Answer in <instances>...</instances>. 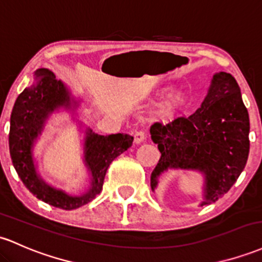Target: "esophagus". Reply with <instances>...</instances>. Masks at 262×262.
<instances>
[{
  "instance_id": "1",
  "label": "esophagus",
  "mask_w": 262,
  "mask_h": 262,
  "mask_svg": "<svg viewBox=\"0 0 262 262\" xmlns=\"http://www.w3.org/2000/svg\"><path fill=\"white\" fill-rule=\"evenodd\" d=\"M145 139H146V134L144 130L136 132V134H134V143H136V144H140V143L145 142Z\"/></svg>"
}]
</instances>
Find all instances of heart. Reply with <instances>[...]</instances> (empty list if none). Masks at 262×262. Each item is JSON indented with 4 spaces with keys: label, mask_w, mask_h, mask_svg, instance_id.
<instances>
[{
    "label": "heart",
    "mask_w": 262,
    "mask_h": 262,
    "mask_svg": "<svg viewBox=\"0 0 262 262\" xmlns=\"http://www.w3.org/2000/svg\"><path fill=\"white\" fill-rule=\"evenodd\" d=\"M180 104H182V100L179 98H171L169 99L168 102H165L164 104L160 105V113L164 114V116H171V114H174L175 112L178 111L180 107Z\"/></svg>",
    "instance_id": "1"
}]
</instances>
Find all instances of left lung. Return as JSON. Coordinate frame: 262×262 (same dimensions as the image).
I'll list each match as a JSON object with an SVG mask.
<instances>
[{
	"label": "left lung",
	"instance_id": "obj_1",
	"mask_svg": "<svg viewBox=\"0 0 262 262\" xmlns=\"http://www.w3.org/2000/svg\"><path fill=\"white\" fill-rule=\"evenodd\" d=\"M249 132V113L236 79L226 72L215 73L194 114L165 125H151V140L162 153L150 177L151 190L158 188L162 174L171 169L198 171L204 178L199 205L215 203L245 168Z\"/></svg>",
	"mask_w": 262,
	"mask_h": 262
}]
</instances>
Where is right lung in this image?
Instances as JSON below:
<instances>
[{
	"instance_id": "add662e5",
	"label": "right lung",
	"mask_w": 262,
	"mask_h": 262,
	"mask_svg": "<svg viewBox=\"0 0 262 262\" xmlns=\"http://www.w3.org/2000/svg\"><path fill=\"white\" fill-rule=\"evenodd\" d=\"M82 99L76 98L71 88L53 72L39 68L34 72L32 84L24 89L14 102L10 120V154L12 164L22 183L36 198L52 206L73 210L92 201L103 188L108 166L133 144V137L118 133L99 136L91 128L83 129L76 119ZM64 110L77 120L85 133L83 162L90 173L88 189L72 195L46 183L38 173L34 158V146L42 134L48 120L54 113Z\"/></svg>"
}]
</instances>
